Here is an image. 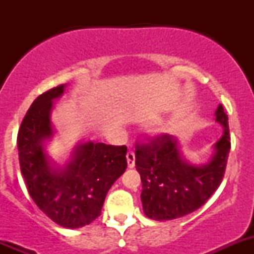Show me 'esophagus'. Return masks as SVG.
<instances>
[{
    "label": "esophagus",
    "instance_id": "34e87169",
    "mask_svg": "<svg viewBox=\"0 0 254 254\" xmlns=\"http://www.w3.org/2000/svg\"><path fill=\"white\" fill-rule=\"evenodd\" d=\"M127 167L134 168L135 167V153L132 151H129L127 153Z\"/></svg>",
    "mask_w": 254,
    "mask_h": 254
}]
</instances>
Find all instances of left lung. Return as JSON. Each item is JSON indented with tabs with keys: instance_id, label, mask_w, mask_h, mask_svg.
Returning a JSON list of instances; mask_svg holds the SVG:
<instances>
[{
	"instance_id": "1",
	"label": "left lung",
	"mask_w": 254,
	"mask_h": 254,
	"mask_svg": "<svg viewBox=\"0 0 254 254\" xmlns=\"http://www.w3.org/2000/svg\"><path fill=\"white\" fill-rule=\"evenodd\" d=\"M215 122L224 132L212 146L210 160L203 165L187 160L173 135L165 134L137 146L135 165L141 177V203L146 216L157 221L186 216L204 205L219 188L231 147L229 118L221 104L215 112Z\"/></svg>"
}]
</instances>
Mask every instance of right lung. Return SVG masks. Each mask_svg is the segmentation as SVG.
Returning a JSON list of instances; mask_svg holds the SVG:
<instances>
[{
	"mask_svg": "<svg viewBox=\"0 0 254 254\" xmlns=\"http://www.w3.org/2000/svg\"><path fill=\"white\" fill-rule=\"evenodd\" d=\"M66 84L40 94L28 109L17 145L20 172L29 195L54 222L66 229L91 224L101 215L107 193L127 170V146L79 142L65 165L47 152L55 135L51 112Z\"/></svg>",
	"mask_w": 254,
	"mask_h": 254,
	"instance_id": "add662e5",
	"label": "right lung"
}]
</instances>
